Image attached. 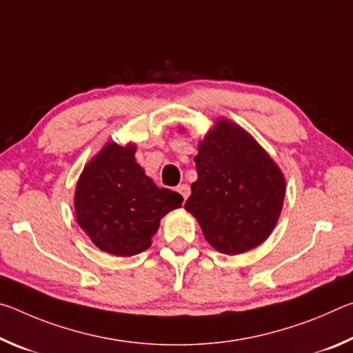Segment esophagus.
Here are the masks:
<instances>
[{
  "label": "esophagus",
  "mask_w": 353,
  "mask_h": 353,
  "mask_svg": "<svg viewBox=\"0 0 353 353\" xmlns=\"http://www.w3.org/2000/svg\"><path fill=\"white\" fill-rule=\"evenodd\" d=\"M176 190H177V193L182 196L183 201H187V198L190 196V187H188V185L187 183H182V185H179Z\"/></svg>",
  "instance_id": "esophagus-1"
}]
</instances>
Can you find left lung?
<instances>
[{
  "label": "left lung",
  "mask_w": 353,
  "mask_h": 353,
  "mask_svg": "<svg viewBox=\"0 0 353 353\" xmlns=\"http://www.w3.org/2000/svg\"><path fill=\"white\" fill-rule=\"evenodd\" d=\"M198 181L185 208L219 252L243 254L266 240L285 198L279 166L246 130L219 119L194 157Z\"/></svg>",
  "instance_id": "8db88e82"
}]
</instances>
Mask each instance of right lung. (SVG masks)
Returning a JSON list of instances; mask_svg holds the SVG:
<instances>
[{"mask_svg":"<svg viewBox=\"0 0 353 353\" xmlns=\"http://www.w3.org/2000/svg\"><path fill=\"white\" fill-rule=\"evenodd\" d=\"M135 146L109 143L85 168L74 193L76 219L94 246L130 256L151 246L160 219L182 205L176 191L159 188L135 162Z\"/></svg>","mask_w":353,"mask_h":353,"instance_id":"add662e5","label":"right lung"}]
</instances>
